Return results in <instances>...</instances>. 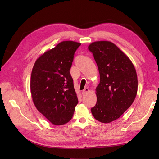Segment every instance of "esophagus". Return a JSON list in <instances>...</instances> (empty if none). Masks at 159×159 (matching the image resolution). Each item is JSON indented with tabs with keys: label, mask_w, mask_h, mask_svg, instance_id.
I'll list each match as a JSON object with an SVG mask.
<instances>
[{
	"label": "esophagus",
	"mask_w": 159,
	"mask_h": 159,
	"mask_svg": "<svg viewBox=\"0 0 159 159\" xmlns=\"http://www.w3.org/2000/svg\"><path fill=\"white\" fill-rule=\"evenodd\" d=\"M88 92H89V89L87 88V87H85V88L82 91V94H83V95H84V94L87 93Z\"/></svg>",
	"instance_id": "1"
}]
</instances>
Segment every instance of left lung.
Wrapping results in <instances>:
<instances>
[{
    "label": "left lung",
    "mask_w": 159,
    "mask_h": 159,
    "mask_svg": "<svg viewBox=\"0 0 159 159\" xmlns=\"http://www.w3.org/2000/svg\"><path fill=\"white\" fill-rule=\"evenodd\" d=\"M97 63L100 83L97 86V102L91 111L96 120L110 123L120 117L134 102L138 80L130 59L109 41H98L88 46Z\"/></svg>",
    "instance_id": "obj_1"
}]
</instances>
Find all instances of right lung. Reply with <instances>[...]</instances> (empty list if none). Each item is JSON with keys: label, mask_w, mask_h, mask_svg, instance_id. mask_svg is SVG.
Returning a JSON list of instances; mask_svg holds the SVG:
<instances>
[{"label": "right lung", "mask_w": 159, "mask_h": 159, "mask_svg": "<svg viewBox=\"0 0 159 159\" xmlns=\"http://www.w3.org/2000/svg\"><path fill=\"white\" fill-rule=\"evenodd\" d=\"M81 43L63 41L40 56L33 66L31 93L36 109L54 125L72 119L79 102L70 70Z\"/></svg>", "instance_id": "add662e5"}]
</instances>
